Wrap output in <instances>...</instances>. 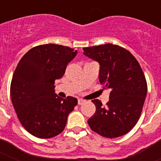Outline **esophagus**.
Wrapping results in <instances>:
<instances>
[{"instance_id":"obj_1","label":"esophagus","mask_w":161,"mask_h":161,"mask_svg":"<svg viewBox=\"0 0 161 161\" xmlns=\"http://www.w3.org/2000/svg\"><path fill=\"white\" fill-rule=\"evenodd\" d=\"M85 103V100H83V99H81V98H79L78 100V103L79 104V105H81V104H83V103Z\"/></svg>"}]
</instances>
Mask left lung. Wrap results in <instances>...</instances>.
<instances>
[{
	"instance_id": "8db88e82",
	"label": "left lung",
	"mask_w": 161,
	"mask_h": 161,
	"mask_svg": "<svg viewBox=\"0 0 161 161\" xmlns=\"http://www.w3.org/2000/svg\"><path fill=\"white\" fill-rule=\"evenodd\" d=\"M83 49L99 63V82L110 90L105 107L98 99L92 101L96 111L88 125L103 137L122 136L135 127L142 112L147 94L145 74L136 58L122 47L108 43Z\"/></svg>"
}]
</instances>
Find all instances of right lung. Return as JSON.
<instances>
[{"label": "right lung", "mask_w": 161, "mask_h": 161, "mask_svg": "<svg viewBox=\"0 0 161 161\" xmlns=\"http://www.w3.org/2000/svg\"><path fill=\"white\" fill-rule=\"evenodd\" d=\"M77 52L44 44L30 49L17 64L11 83V102L19 121L35 137L49 139L63 132L78 103L73 97H58L54 89V82L63 77Z\"/></svg>", "instance_id": "1"}]
</instances>
